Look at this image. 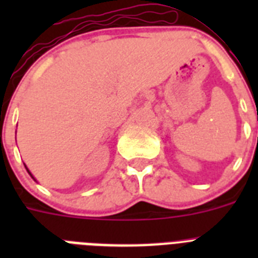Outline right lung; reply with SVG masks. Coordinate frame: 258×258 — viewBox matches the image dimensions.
Listing matches in <instances>:
<instances>
[{"label": "right lung", "instance_id": "right-lung-1", "mask_svg": "<svg viewBox=\"0 0 258 258\" xmlns=\"http://www.w3.org/2000/svg\"><path fill=\"white\" fill-rule=\"evenodd\" d=\"M25 167H26V166H25ZM26 170H28V169H26ZM28 172H29V174H30V171H29V170H28ZM30 176H32V178H33V175H32V174H30Z\"/></svg>", "mask_w": 258, "mask_h": 258}]
</instances>
